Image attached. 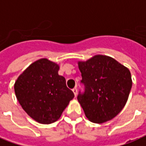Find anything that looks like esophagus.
<instances>
[{
	"label": "esophagus",
	"mask_w": 146,
	"mask_h": 146,
	"mask_svg": "<svg viewBox=\"0 0 146 146\" xmlns=\"http://www.w3.org/2000/svg\"><path fill=\"white\" fill-rule=\"evenodd\" d=\"M73 93H74V96H76V94H77V89H76V88H73Z\"/></svg>",
	"instance_id": "obj_1"
}]
</instances>
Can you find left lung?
Instances as JSON below:
<instances>
[{
  "label": "left lung",
  "instance_id": "8db88e82",
  "mask_svg": "<svg viewBox=\"0 0 146 146\" xmlns=\"http://www.w3.org/2000/svg\"><path fill=\"white\" fill-rule=\"evenodd\" d=\"M84 92L77 100L91 122L103 123L121 111L132 87L130 70L111 57L93 56L78 62Z\"/></svg>",
  "mask_w": 146,
  "mask_h": 146
}]
</instances>
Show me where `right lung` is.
<instances>
[{
  "instance_id": "1",
  "label": "right lung",
  "mask_w": 146,
  "mask_h": 146,
  "mask_svg": "<svg viewBox=\"0 0 146 146\" xmlns=\"http://www.w3.org/2000/svg\"><path fill=\"white\" fill-rule=\"evenodd\" d=\"M59 66L46 58L37 60L20 74L14 84L16 96L31 118L50 124L61 117L74 97L58 75Z\"/></svg>"
}]
</instances>
